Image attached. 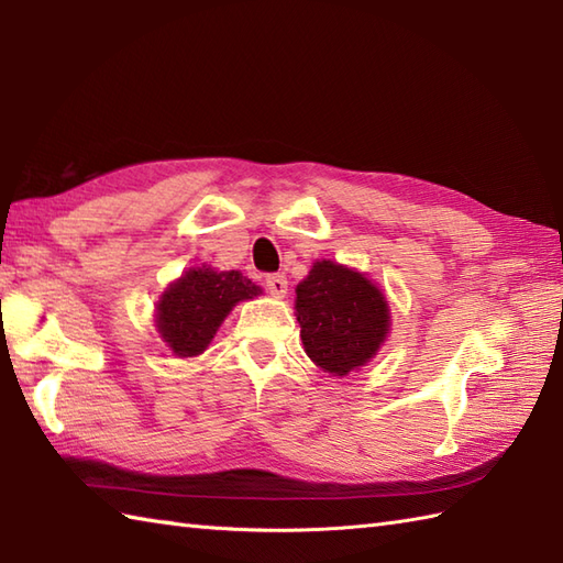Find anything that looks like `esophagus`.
Listing matches in <instances>:
<instances>
[{
	"instance_id": "esophagus-1",
	"label": "esophagus",
	"mask_w": 563,
	"mask_h": 563,
	"mask_svg": "<svg viewBox=\"0 0 563 563\" xmlns=\"http://www.w3.org/2000/svg\"><path fill=\"white\" fill-rule=\"evenodd\" d=\"M266 290L273 295V297H285V292H288V278H285L283 273H273L266 278Z\"/></svg>"
}]
</instances>
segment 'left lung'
<instances>
[{"label": "left lung", "mask_w": 563, "mask_h": 563, "mask_svg": "<svg viewBox=\"0 0 563 563\" xmlns=\"http://www.w3.org/2000/svg\"><path fill=\"white\" fill-rule=\"evenodd\" d=\"M297 321L307 355L331 375L365 365L389 331L385 297L365 275L317 261L297 285Z\"/></svg>", "instance_id": "left-lung-1"}]
</instances>
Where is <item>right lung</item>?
Listing matches in <instances>:
<instances>
[{"label":"right lung","mask_w":563,"mask_h":563,"mask_svg":"<svg viewBox=\"0 0 563 563\" xmlns=\"http://www.w3.org/2000/svg\"><path fill=\"white\" fill-rule=\"evenodd\" d=\"M261 295L258 285L239 271L190 268L166 288L157 305V327L169 349L190 357L208 349L230 309Z\"/></svg>","instance_id":"right-lung-1"}]
</instances>
